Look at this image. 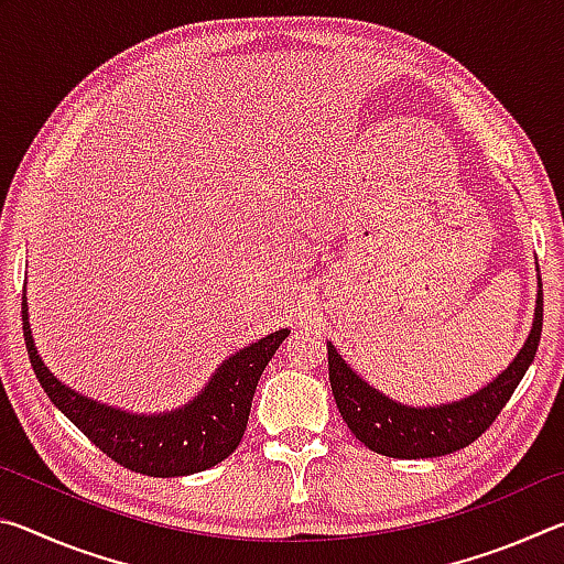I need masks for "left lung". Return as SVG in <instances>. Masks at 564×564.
Wrapping results in <instances>:
<instances>
[{"instance_id":"8db88e82","label":"left lung","mask_w":564,"mask_h":564,"mask_svg":"<svg viewBox=\"0 0 564 564\" xmlns=\"http://www.w3.org/2000/svg\"><path fill=\"white\" fill-rule=\"evenodd\" d=\"M542 333V279L538 275L532 328L518 356L488 386L453 403L408 405L360 378L328 340V378L343 420L358 441L373 453L420 460L451 455L477 441L508 403L540 346Z\"/></svg>"}]
</instances>
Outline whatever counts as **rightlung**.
I'll list each match as a JSON object with an SVG mask.
<instances>
[{"instance_id": "1", "label": "right lung", "mask_w": 564, "mask_h": 564, "mask_svg": "<svg viewBox=\"0 0 564 564\" xmlns=\"http://www.w3.org/2000/svg\"><path fill=\"white\" fill-rule=\"evenodd\" d=\"M22 328L34 376L40 378L52 403L113 463L151 477L202 473L236 451L263 368L291 333L281 328L261 340L248 343L214 370L208 383L188 403L147 415L99 403L62 383L44 366L34 346L26 289L22 295Z\"/></svg>"}]
</instances>
